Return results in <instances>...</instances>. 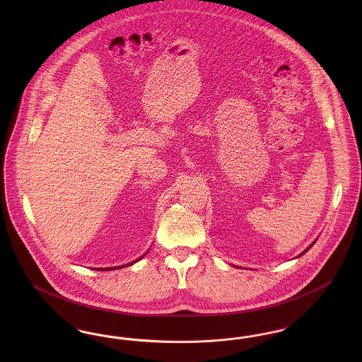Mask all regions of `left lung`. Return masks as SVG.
Segmentation results:
<instances>
[{
	"mask_svg": "<svg viewBox=\"0 0 362 362\" xmlns=\"http://www.w3.org/2000/svg\"><path fill=\"white\" fill-rule=\"evenodd\" d=\"M313 244H315V241H313V243H312V244H310V247H308V248H307V250H305V251H304V252H303V254H300V257H301V255H304V254H305V252H307V251H308V250H310V247H312V245H313Z\"/></svg>",
	"mask_w": 362,
	"mask_h": 362,
	"instance_id": "1",
	"label": "left lung"
}]
</instances>
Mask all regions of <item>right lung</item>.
I'll return each instance as SVG.
<instances>
[{
	"label": "right lung",
	"instance_id": "obj_1",
	"mask_svg": "<svg viewBox=\"0 0 362 362\" xmlns=\"http://www.w3.org/2000/svg\"><path fill=\"white\" fill-rule=\"evenodd\" d=\"M146 255V252L141 257V258H144ZM139 258V259H141ZM139 259H137V260H134V262H132V263H129V264H123V266H118V267H104V269H96V270H99V272H110V270H117V269H122V267H126V266H130V264H133V263H136V262H138Z\"/></svg>",
	"mask_w": 362,
	"mask_h": 362
}]
</instances>
